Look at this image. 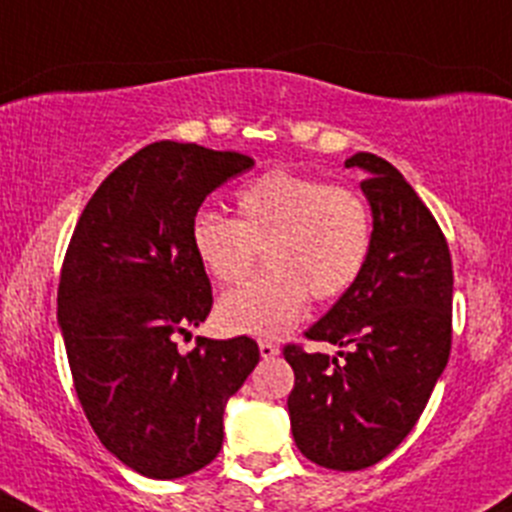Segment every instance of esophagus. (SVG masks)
Returning <instances> with one entry per match:
<instances>
[{
    "instance_id": "1",
    "label": "esophagus",
    "mask_w": 512,
    "mask_h": 512,
    "mask_svg": "<svg viewBox=\"0 0 512 512\" xmlns=\"http://www.w3.org/2000/svg\"><path fill=\"white\" fill-rule=\"evenodd\" d=\"M280 353V348L272 341H260V356L262 358H275Z\"/></svg>"
}]
</instances>
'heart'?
<instances>
[{
	"label": "heart",
	"mask_w": 512,
	"mask_h": 512,
	"mask_svg": "<svg viewBox=\"0 0 512 512\" xmlns=\"http://www.w3.org/2000/svg\"><path fill=\"white\" fill-rule=\"evenodd\" d=\"M234 212H199L191 222V247L219 285L250 278L265 252L270 270L219 300V323L232 333L283 336L310 295L338 298L369 262L374 217L348 186L275 169L237 189Z\"/></svg>",
	"instance_id": "b5f03b06"
}]
</instances>
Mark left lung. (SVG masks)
Returning <instances> with one entry per match:
<instances>
[{"label":"left lung","instance_id":"8db88e82","mask_svg":"<svg viewBox=\"0 0 512 512\" xmlns=\"http://www.w3.org/2000/svg\"><path fill=\"white\" fill-rule=\"evenodd\" d=\"M346 166L374 212V245L356 283L308 341L343 348L337 356L288 343L295 371L288 396L298 450L315 465L353 472L376 465L422 417L452 348V257L427 204L381 156L356 154Z\"/></svg>","mask_w":512,"mask_h":512}]
</instances>
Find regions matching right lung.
<instances>
[{"mask_svg": "<svg viewBox=\"0 0 512 512\" xmlns=\"http://www.w3.org/2000/svg\"><path fill=\"white\" fill-rule=\"evenodd\" d=\"M252 164L197 143H148L105 176L70 237L57 323L75 394L105 450L143 477L209 465L222 450L224 404L260 361L247 336L176 346L214 303L191 222Z\"/></svg>", "mask_w": 512, "mask_h": 512, "instance_id": "obj_1", "label": "right lung"}]
</instances>
